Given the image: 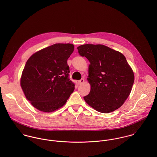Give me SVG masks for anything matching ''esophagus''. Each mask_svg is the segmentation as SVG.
<instances>
[{
  "label": "esophagus",
  "mask_w": 157,
  "mask_h": 157,
  "mask_svg": "<svg viewBox=\"0 0 157 157\" xmlns=\"http://www.w3.org/2000/svg\"><path fill=\"white\" fill-rule=\"evenodd\" d=\"M84 82H85V80H84L83 78H82L81 80H80L78 81V85H81V84L83 83Z\"/></svg>",
  "instance_id": "1"
}]
</instances>
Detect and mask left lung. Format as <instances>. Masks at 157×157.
Returning a JSON list of instances; mask_svg holds the SVG:
<instances>
[{
  "label": "left lung",
  "instance_id": "1",
  "mask_svg": "<svg viewBox=\"0 0 157 157\" xmlns=\"http://www.w3.org/2000/svg\"><path fill=\"white\" fill-rule=\"evenodd\" d=\"M80 56L90 61L87 80L90 94L86 103L98 112L108 113L120 108L131 92L134 74L124 56L103 45L77 47Z\"/></svg>",
  "mask_w": 157,
  "mask_h": 157
}]
</instances>
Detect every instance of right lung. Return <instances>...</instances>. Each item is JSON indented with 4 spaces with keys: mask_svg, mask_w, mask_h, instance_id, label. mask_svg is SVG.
<instances>
[{
    "mask_svg": "<svg viewBox=\"0 0 157 157\" xmlns=\"http://www.w3.org/2000/svg\"><path fill=\"white\" fill-rule=\"evenodd\" d=\"M74 50L71 44H56L33 54L21 78L26 99L37 109L52 112L65 105L75 84L69 79L67 59Z\"/></svg>",
    "mask_w": 157,
    "mask_h": 157,
    "instance_id": "add662e5",
    "label": "right lung"
}]
</instances>
